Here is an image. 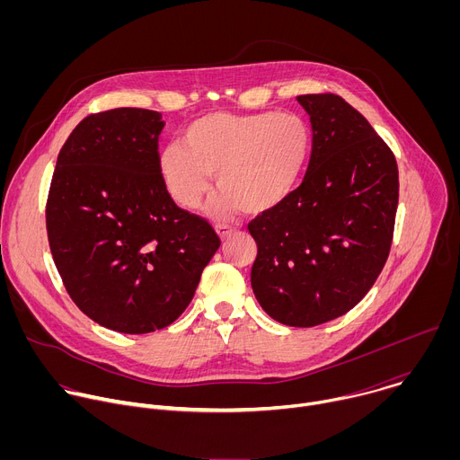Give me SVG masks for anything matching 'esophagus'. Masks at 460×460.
Segmentation results:
<instances>
[{
    "instance_id": "obj_1",
    "label": "esophagus",
    "mask_w": 460,
    "mask_h": 460,
    "mask_svg": "<svg viewBox=\"0 0 460 460\" xmlns=\"http://www.w3.org/2000/svg\"><path fill=\"white\" fill-rule=\"evenodd\" d=\"M231 233H233V227H229V226H226V224H218V226H217V234L220 236V240H226Z\"/></svg>"
}]
</instances>
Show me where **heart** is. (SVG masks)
Returning <instances> with one entry per match:
<instances>
[{"label": "heart", "mask_w": 460, "mask_h": 460, "mask_svg": "<svg viewBox=\"0 0 460 460\" xmlns=\"http://www.w3.org/2000/svg\"><path fill=\"white\" fill-rule=\"evenodd\" d=\"M183 145L169 144L158 155V172L178 206H199L217 174L224 192L211 206L215 215H260L296 189L313 137L307 121L291 112L215 111L187 125Z\"/></svg>", "instance_id": "heart-1"}]
</instances>
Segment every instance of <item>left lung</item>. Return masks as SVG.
<instances>
[{"instance_id":"1","label":"left lung","mask_w":460,"mask_h":460,"mask_svg":"<svg viewBox=\"0 0 460 460\" xmlns=\"http://www.w3.org/2000/svg\"><path fill=\"white\" fill-rule=\"evenodd\" d=\"M313 149L302 183L249 224L252 293L271 318L313 327L346 314L378 279L393 238L399 169L369 121L337 94L296 96Z\"/></svg>"}]
</instances>
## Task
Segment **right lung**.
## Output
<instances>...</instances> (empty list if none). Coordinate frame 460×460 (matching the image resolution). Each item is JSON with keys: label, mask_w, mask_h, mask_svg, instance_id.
Instances as JSON below:
<instances>
[{"label": "right lung", "mask_w": 460, "mask_h": 460, "mask_svg": "<svg viewBox=\"0 0 460 460\" xmlns=\"http://www.w3.org/2000/svg\"><path fill=\"white\" fill-rule=\"evenodd\" d=\"M164 125L160 112L133 107L87 116L58 155L47 200L65 289L96 323L128 335L172 323L220 247L162 181Z\"/></svg>", "instance_id": "1"}]
</instances>
